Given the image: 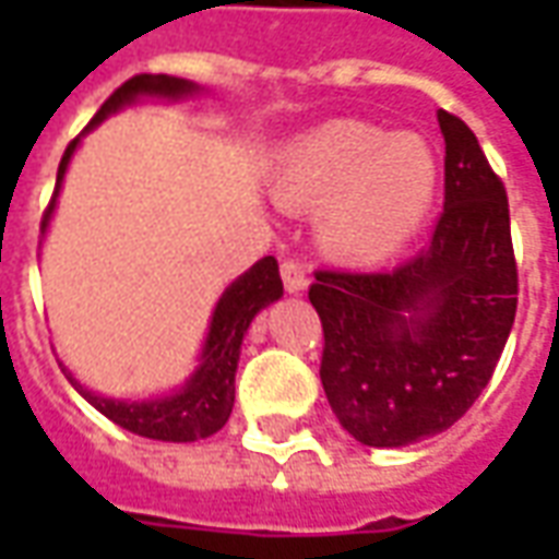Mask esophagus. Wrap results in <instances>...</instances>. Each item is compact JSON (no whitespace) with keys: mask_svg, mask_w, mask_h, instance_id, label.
I'll use <instances>...</instances> for the list:
<instances>
[{"mask_svg":"<svg viewBox=\"0 0 559 559\" xmlns=\"http://www.w3.org/2000/svg\"><path fill=\"white\" fill-rule=\"evenodd\" d=\"M281 281H284V290L287 293H305L308 287V275L296 260H284L281 263Z\"/></svg>","mask_w":559,"mask_h":559,"instance_id":"obj_1","label":"esophagus"}]
</instances>
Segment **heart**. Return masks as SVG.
<instances>
[{"label":"heart","mask_w":559,"mask_h":559,"mask_svg":"<svg viewBox=\"0 0 559 559\" xmlns=\"http://www.w3.org/2000/svg\"><path fill=\"white\" fill-rule=\"evenodd\" d=\"M272 188L281 206H317V242L329 254L371 266L399 254L425 224L437 160L416 134L338 119L281 152Z\"/></svg>","instance_id":"heart-1"}]
</instances>
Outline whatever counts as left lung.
Here are the masks:
<instances>
[{
    "instance_id": "8db88e82",
    "label": "left lung",
    "mask_w": 559,
    "mask_h": 559,
    "mask_svg": "<svg viewBox=\"0 0 559 559\" xmlns=\"http://www.w3.org/2000/svg\"><path fill=\"white\" fill-rule=\"evenodd\" d=\"M445 203L428 248L392 272L320 269V380L359 443L399 449L452 428L488 386L512 332L518 266L509 200L479 140L437 114Z\"/></svg>"
}]
</instances>
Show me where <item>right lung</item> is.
Returning <instances> with one entry per match:
<instances>
[{
  "label": "right lung",
  "mask_w": 559,
  "mask_h": 559,
  "mask_svg": "<svg viewBox=\"0 0 559 559\" xmlns=\"http://www.w3.org/2000/svg\"><path fill=\"white\" fill-rule=\"evenodd\" d=\"M200 92L197 83L182 78H170V74H138V78L126 80L119 90L104 102V107L95 114L86 131L95 126H102L104 119L116 110H122L128 104H134L138 98H188ZM80 138L71 140L56 173V191L50 206L44 212L41 233L50 224L53 215L56 197L66 179L71 155L78 148ZM284 296V284L278 275V260L275 257H263L257 260L254 266L248 269L245 275L233 281L227 290L221 293L218 305L212 311V323H209L206 344L200 353V365L194 368V374L185 380L182 386L160 395V399H143V401H122V399H104L98 392H92L80 383L78 377L66 371L68 383L78 389L83 399L90 401L92 407L104 413L107 419L116 421L119 428H126L131 433L148 437V440H164V443H194L200 437L221 431L233 413V399H236V365H239V350H242V338L251 320H254L266 305L278 302Z\"/></svg>",
  "instance_id": "right-lung-1"
}]
</instances>
